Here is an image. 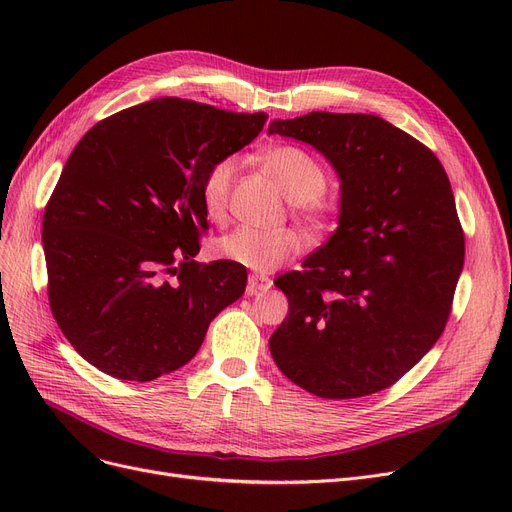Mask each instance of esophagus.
Returning <instances> with one entry per match:
<instances>
[{
  "label": "esophagus",
  "mask_w": 512,
  "mask_h": 512,
  "mask_svg": "<svg viewBox=\"0 0 512 512\" xmlns=\"http://www.w3.org/2000/svg\"><path fill=\"white\" fill-rule=\"evenodd\" d=\"M272 288V280L267 276H249V282H247V294H257V292H265Z\"/></svg>",
  "instance_id": "esophagus-1"
}]
</instances>
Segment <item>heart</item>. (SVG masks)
Returning a JSON list of instances; mask_svg holds the SVG:
<instances>
[{
  "mask_svg": "<svg viewBox=\"0 0 512 512\" xmlns=\"http://www.w3.org/2000/svg\"><path fill=\"white\" fill-rule=\"evenodd\" d=\"M259 164L290 199V209L317 236L328 234L338 218V199L326 191L328 170L317 157L297 145H274L259 155ZM238 161L234 155L215 159L201 182V201L211 220L222 222L228 213ZM303 236L294 228L259 230L240 226L215 242L222 259L253 272H274L301 255Z\"/></svg>",
  "mask_w": 512,
  "mask_h": 512,
  "instance_id": "b5f03b06",
  "label": "heart"
}]
</instances>
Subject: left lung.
Listing matches in <instances>:
<instances>
[{
	"label": "left lung",
	"mask_w": 512,
	"mask_h": 512,
	"mask_svg": "<svg viewBox=\"0 0 512 512\" xmlns=\"http://www.w3.org/2000/svg\"><path fill=\"white\" fill-rule=\"evenodd\" d=\"M324 153L342 180L340 226L276 280L288 315L270 351L290 382L319 398L390 388L436 344L452 311L465 234L440 159L373 114L274 120Z\"/></svg>",
	"instance_id": "left-lung-1"
}]
</instances>
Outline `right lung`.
<instances>
[{"instance_id": "right-lung-1", "label": "right lung", "mask_w": 512, "mask_h": 512, "mask_svg": "<svg viewBox=\"0 0 512 512\" xmlns=\"http://www.w3.org/2000/svg\"><path fill=\"white\" fill-rule=\"evenodd\" d=\"M267 114L164 97L97 122L43 213L47 297L76 353L116 380L151 382L191 361L247 270L199 263L205 170L249 145Z\"/></svg>"}]
</instances>
